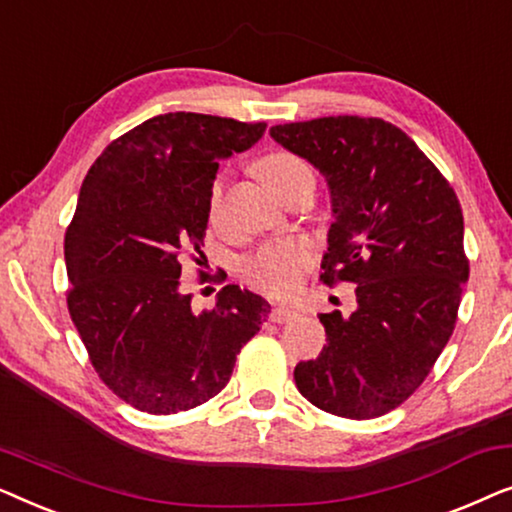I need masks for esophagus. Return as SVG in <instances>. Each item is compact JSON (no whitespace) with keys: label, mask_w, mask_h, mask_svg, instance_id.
I'll list each match as a JSON object with an SVG mask.
<instances>
[{"label":"esophagus","mask_w":512,"mask_h":512,"mask_svg":"<svg viewBox=\"0 0 512 512\" xmlns=\"http://www.w3.org/2000/svg\"><path fill=\"white\" fill-rule=\"evenodd\" d=\"M296 317H298V312L291 310V307H284V305H277L275 310L270 312V319L275 321V324H286V321H291Z\"/></svg>","instance_id":"esophagus-1"}]
</instances>
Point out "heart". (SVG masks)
I'll list each match as a JSON object with an SVG mask.
<instances>
[{"label": "heart", "instance_id": "heart-1", "mask_svg": "<svg viewBox=\"0 0 512 512\" xmlns=\"http://www.w3.org/2000/svg\"><path fill=\"white\" fill-rule=\"evenodd\" d=\"M256 174L272 193L282 195L298 184H314V174L303 158L291 151H272L256 163ZM226 174H219L209 186V219H221ZM312 263L310 249L298 242H270L256 249L242 265L244 277L272 296H289L303 282Z\"/></svg>", "mask_w": 512, "mask_h": 512}]
</instances>
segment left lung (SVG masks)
<instances>
[{
    "mask_svg": "<svg viewBox=\"0 0 512 512\" xmlns=\"http://www.w3.org/2000/svg\"><path fill=\"white\" fill-rule=\"evenodd\" d=\"M331 188L335 221L321 282L356 284V310L319 314L326 345L293 380L319 410L347 419L391 412L431 373L457 324L468 279L457 193L401 128L324 116L270 128Z\"/></svg>",
    "mask_w": 512,
    "mask_h": 512,
    "instance_id": "left-lung-1",
    "label": "left lung"
}]
</instances>
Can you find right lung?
Listing matches in <instances>:
<instances>
[{"label":"right lung","mask_w":512,"mask_h":512,"mask_svg":"<svg viewBox=\"0 0 512 512\" xmlns=\"http://www.w3.org/2000/svg\"><path fill=\"white\" fill-rule=\"evenodd\" d=\"M263 132L265 123L191 111L153 116L83 179L65 233L69 317L95 373L132 408L174 415L207 403L268 319V300L235 284L195 312L179 282L186 258L202 263L219 160Z\"/></svg>","instance_id":"1"}]
</instances>
